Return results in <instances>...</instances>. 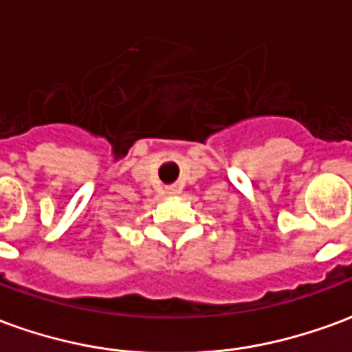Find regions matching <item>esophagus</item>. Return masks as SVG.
Listing matches in <instances>:
<instances>
[{"instance_id":"obj_1","label":"esophagus","mask_w":352,"mask_h":352,"mask_svg":"<svg viewBox=\"0 0 352 352\" xmlns=\"http://www.w3.org/2000/svg\"><path fill=\"white\" fill-rule=\"evenodd\" d=\"M169 194H175V190H173V188H169Z\"/></svg>"}]
</instances>
